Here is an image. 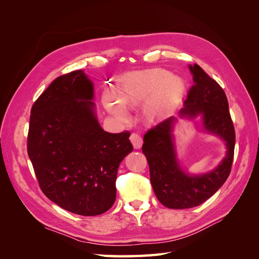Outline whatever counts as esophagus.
<instances>
[{
    "instance_id": "esophagus-1",
    "label": "esophagus",
    "mask_w": 259,
    "mask_h": 259,
    "mask_svg": "<svg viewBox=\"0 0 259 259\" xmlns=\"http://www.w3.org/2000/svg\"><path fill=\"white\" fill-rule=\"evenodd\" d=\"M130 139H131V142H132V144H133V146H134L135 149L142 148V146H143V137L142 136L136 134V133H133V134L130 137Z\"/></svg>"
}]
</instances>
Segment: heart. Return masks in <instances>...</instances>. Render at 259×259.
<instances>
[{
    "instance_id": "1",
    "label": "heart",
    "mask_w": 259,
    "mask_h": 259,
    "mask_svg": "<svg viewBox=\"0 0 259 259\" xmlns=\"http://www.w3.org/2000/svg\"><path fill=\"white\" fill-rule=\"evenodd\" d=\"M184 90L182 77L170 74L165 69L154 68L125 74L116 86L115 95L112 92L106 93L104 101L109 112L125 121L128 117L126 107L147 100L144 113L154 117L174 108Z\"/></svg>"
}]
</instances>
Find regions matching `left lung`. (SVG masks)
<instances>
[{
  "mask_svg": "<svg viewBox=\"0 0 259 259\" xmlns=\"http://www.w3.org/2000/svg\"><path fill=\"white\" fill-rule=\"evenodd\" d=\"M193 85L188 92L180 117L202 116L206 133L221 137L226 145V156L213 170L191 175L180 166L174 144V126L177 119L170 116L147 132L143 152L146 155L150 182L156 198L164 206L174 209L191 208L209 199L228 178L234 154L233 123L226 94L215 80L198 65H189Z\"/></svg>",
  "mask_w": 259,
  "mask_h": 259,
  "instance_id": "1",
  "label": "left lung"
}]
</instances>
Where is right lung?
<instances>
[{
  "instance_id": "obj_1",
  "label": "right lung",
  "mask_w": 259,
  "mask_h": 259,
  "mask_svg": "<svg viewBox=\"0 0 259 259\" xmlns=\"http://www.w3.org/2000/svg\"><path fill=\"white\" fill-rule=\"evenodd\" d=\"M93 99L83 70L58 76L31 109L27 145L43 193L83 216L113 205L117 168L133 151L128 131L111 134L100 126Z\"/></svg>"
}]
</instances>
